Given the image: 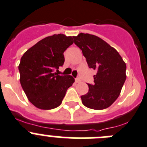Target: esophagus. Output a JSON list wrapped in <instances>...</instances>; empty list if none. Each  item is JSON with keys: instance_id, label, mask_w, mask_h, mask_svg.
Listing matches in <instances>:
<instances>
[{"instance_id": "obj_1", "label": "esophagus", "mask_w": 147, "mask_h": 147, "mask_svg": "<svg viewBox=\"0 0 147 147\" xmlns=\"http://www.w3.org/2000/svg\"><path fill=\"white\" fill-rule=\"evenodd\" d=\"M80 81V80L79 78H75V82H76V83H79Z\"/></svg>"}]
</instances>
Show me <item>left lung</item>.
Returning <instances> with one entry per match:
<instances>
[{
    "instance_id": "left-lung-1",
    "label": "left lung",
    "mask_w": 147,
    "mask_h": 147,
    "mask_svg": "<svg viewBox=\"0 0 147 147\" xmlns=\"http://www.w3.org/2000/svg\"><path fill=\"white\" fill-rule=\"evenodd\" d=\"M82 51L89 68L96 71L88 93L80 96L86 107L102 110L113 104L119 96L126 80V64L116 49L96 36L80 33L73 36Z\"/></svg>"
}]
</instances>
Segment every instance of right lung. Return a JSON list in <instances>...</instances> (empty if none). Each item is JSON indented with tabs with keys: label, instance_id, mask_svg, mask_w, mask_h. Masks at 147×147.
Returning a JSON list of instances; mask_svg holds the SVG:
<instances>
[{
	"label": "right lung",
	"instance_id": "obj_1",
	"mask_svg": "<svg viewBox=\"0 0 147 147\" xmlns=\"http://www.w3.org/2000/svg\"><path fill=\"white\" fill-rule=\"evenodd\" d=\"M73 42L72 36L54 34L38 42L21 58L18 67L20 84L36 108H57L75 82L71 75H59V67L64 63V52Z\"/></svg>",
	"mask_w": 147,
	"mask_h": 147
}]
</instances>
